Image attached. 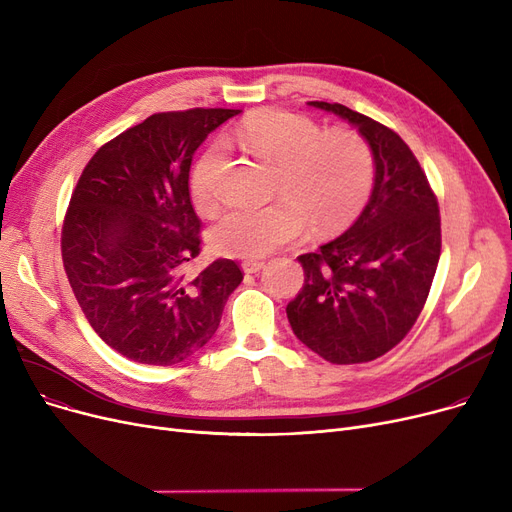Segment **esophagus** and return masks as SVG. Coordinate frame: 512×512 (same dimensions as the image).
<instances>
[{"mask_svg":"<svg viewBox=\"0 0 512 512\" xmlns=\"http://www.w3.org/2000/svg\"><path fill=\"white\" fill-rule=\"evenodd\" d=\"M261 267H263V261H259V259L242 261V272H245V274H257Z\"/></svg>","mask_w":512,"mask_h":512,"instance_id":"1","label":"esophagus"}]
</instances>
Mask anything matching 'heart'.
Instances as JSON below:
<instances>
[{
	"label": "heart",
	"instance_id": "1",
	"mask_svg": "<svg viewBox=\"0 0 512 512\" xmlns=\"http://www.w3.org/2000/svg\"><path fill=\"white\" fill-rule=\"evenodd\" d=\"M232 137L255 155L278 164L276 191L265 205H232L209 230L211 249L224 257H263L299 238L309 218L321 230L351 222L367 203L375 164L367 141L353 128L321 130L305 116L265 107L242 120ZM220 147H207L191 170V195L209 209Z\"/></svg>",
	"mask_w": 512,
	"mask_h": 512
}]
</instances>
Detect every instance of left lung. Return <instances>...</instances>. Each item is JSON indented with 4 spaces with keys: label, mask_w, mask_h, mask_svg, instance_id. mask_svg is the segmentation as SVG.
Returning a JSON list of instances; mask_svg holds the SVG:
<instances>
[{
    "label": "left lung",
    "mask_w": 512,
    "mask_h": 512,
    "mask_svg": "<svg viewBox=\"0 0 512 512\" xmlns=\"http://www.w3.org/2000/svg\"><path fill=\"white\" fill-rule=\"evenodd\" d=\"M351 122L371 147L375 182L359 220L315 253L299 255L305 282L286 305L292 332L336 365L386 355L427 301L442 249L440 207L417 157L398 134L328 101H309Z\"/></svg>",
    "instance_id": "left-lung-1"
}]
</instances>
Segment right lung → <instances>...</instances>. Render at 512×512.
Returning a JSON list of instances; mask_svg holds the SVG:
<instances>
[{
    "mask_svg": "<svg viewBox=\"0 0 512 512\" xmlns=\"http://www.w3.org/2000/svg\"><path fill=\"white\" fill-rule=\"evenodd\" d=\"M238 110L161 112L101 145L89 159L62 226V261L99 338L122 357L176 365L203 348L242 282L232 259L201 274V220L188 172L211 130Z\"/></svg>",
    "mask_w": 512,
    "mask_h": 512,
    "instance_id": "1",
    "label": "right lung"
}]
</instances>
